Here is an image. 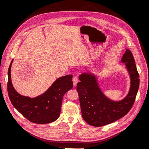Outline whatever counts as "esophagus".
I'll list each match as a JSON object with an SVG mask.
<instances>
[{
  "label": "esophagus",
  "instance_id": "obj_1",
  "mask_svg": "<svg viewBox=\"0 0 149 149\" xmlns=\"http://www.w3.org/2000/svg\"><path fill=\"white\" fill-rule=\"evenodd\" d=\"M72 81H73V84L75 86L77 85V84L78 83V78L77 77H74L72 79Z\"/></svg>",
  "mask_w": 149,
  "mask_h": 149
}]
</instances>
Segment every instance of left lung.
I'll return each instance as SVG.
<instances>
[{
    "mask_svg": "<svg viewBox=\"0 0 149 149\" xmlns=\"http://www.w3.org/2000/svg\"><path fill=\"white\" fill-rule=\"evenodd\" d=\"M129 73L131 84L127 96L122 100L109 99L99 88L96 77L91 73H82L77 84L79 101L83 119L89 125L100 127L120 119L133 106L140 84L139 74L131 51L126 49L121 58Z\"/></svg>",
    "mask_w": 149,
    "mask_h": 149,
    "instance_id": "1",
    "label": "left lung"
}]
</instances>
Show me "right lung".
Wrapping results in <instances>:
<instances>
[{"label": "right lung", "instance_id": "right-lung-1", "mask_svg": "<svg viewBox=\"0 0 149 149\" xmlns=\"http://www.w3.org/2000/svg\"><path fill=\"white\" fill-rule=\"evenodd\" d=\"M13 61V59L8 69L7 89L14 108L28 120L35 123H49L56 120L60 114L64 94L73 87L72 75L57 79L45 92L32 98L22 95L14 89L10 75Z\"/></svg>", "mask_w": 149, "mask_h": 149}]
</instances>
